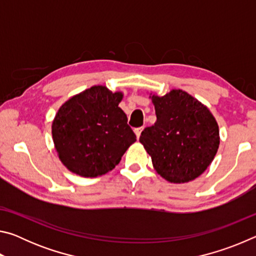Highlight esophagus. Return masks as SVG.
<instances>
[{
  "mask_svg": "<svg viewBox=\"0 0 256 256\" xmlns=\"http://www.w3.org/2000/svg\"><path fill=\"white\" fill-rule=\"evenodd\" d=\"M142 130H144V126L134 128V132H136V136H138V138H140V136H141V132H142Z\"/></svg>",
  "mask_w": 256,
  "mask_h": 256,
  "instance_id": "1",
  "label": "esophagus"
}]
</instances>
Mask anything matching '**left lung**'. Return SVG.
<instances>
[{
	"label": "left lung",
	"instance_id": "8db88e82",
	"mask_svg": "<svg viewBox=\"0 0 256 256\" xmlns=\"http://www.w3.org/2000/svg\"><path fill=\"white\" fill-rule=\"evenodd\" d=\"M157 120L146 128L140 142L156 172L170 183L196 180L212 162L219 148V128L210 110L183 90L154 94Z\"/></svg>",
	"mask_w": 256,
	"mask_h": 256
}]
</instances>
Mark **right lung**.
I'll use <instances>...</instances> for the list:
<instances>
[{
	"mask_svg": "<svg viewBox=\"0 0 256 256\" xmlns=\"http://www.w3.org/2000/svg\"><path fill=\"white\" fill-rule=\"evenodd\" d=\"M123 94L94 86L64 102L52 124L55 149L68 170L84 177L106 174L136 136L118 107Z\"/></svg>",
	"mask_w": 256,
	"mask_h": 256,
	"instance_id": "1",
	"label": "right lung"
}]
</instances>
